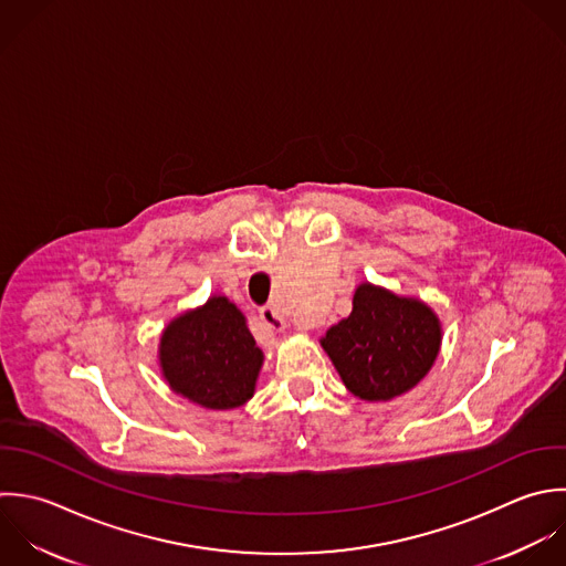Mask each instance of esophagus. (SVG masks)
<instances>
[{"label":"esophagus","mask_w":566,"mask_h":566,"mask_svg":"<svg viewBox=\"0 0 566 566\" xmlns=\"http://www.w3.org/2000/svg\"><path fill=\"white\" fill-rule=\"evenodd\" d=\"M260 319H262V324H264L271 333H282V331L286 328L284 319L280 317V313H277L273 306H262V308H260Z\"/></svg>","instance_id":"1"}]
</instances>
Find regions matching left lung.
Here are the masks:
<instances>
[{"instance_id": "left-lung-1", "label": "left lung", "mask_w": 566, "mask_h": 566, "mask_svg": "<svg viewBox=\"0 0 566 566\" xmlns=\"http://www.w3.org/2000/svg\"><path fill=\"white\" fill-rule=\"evenodd\" d=\"M443 342L439 315L417 297L361 282L353 313L319 339L344 386L364 401L410 392L432 370Z\"/></svg>"}]
</instances>
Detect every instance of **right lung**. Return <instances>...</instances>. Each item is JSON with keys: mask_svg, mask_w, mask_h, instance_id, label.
I'll use <instances>...</instances> for the list:
<instances>
[{"mask_svg": "<svg viewBox=\"0 0 566 566\" xmlns=\"http://www.w3.org/2000/svg\"><path fill=\"white\" fill-rule=\"evenodd\" d=\"M264 364L247 317L227 295L174 317L160 333L158 366L171 392L207 410H233L255 395Z\"/></svg>", "mask_w": 566, "mask_h": 566, "instance_id": "add662e5", "label": "right lung"}]
</instances>
